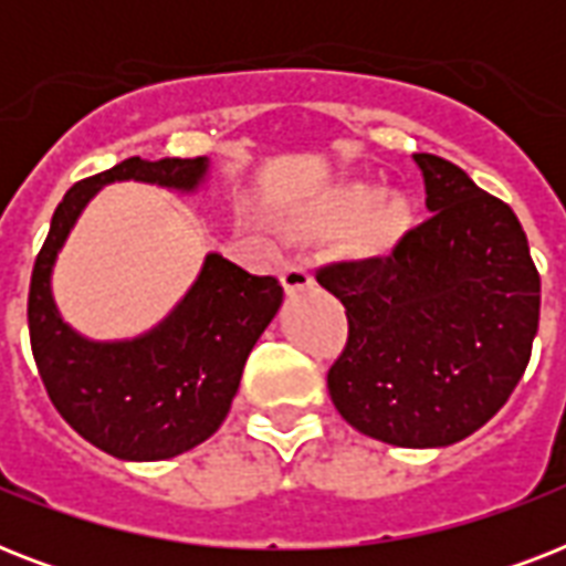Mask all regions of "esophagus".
<instances>
[{
	"label": "esophagus",
	"instance_id": "obj_1",
	"mask_svg": "<svg viewBox=\"0 0 566 566\" xmlns=\"http://www.w3.org/2000/svg\"><path fill=\"white\" fill-rule=\"evenodd\" d=\"M282 284L287 293H302L308 291V287H314V275H311L302 264H284Z\"/></svg>",
	"mask_w": 566,
	"mask_h": 566
}]
</instances>
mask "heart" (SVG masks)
Instances as JSON below:
<instances>
[{"label": "heart", "instance_id": "b5f03b06", "mask_svg": "<svg viewBox=\"0 0 566 566\" xmlns=\"http://www.w3.org/2000/svg\"><path fill=\"white\" fill-rule=\"evenodd\" d=\"M308 217L323 226H354L353 249L358 255H381L402 238L413 220V202L405 193H381L370 181H346L319 193Z\"/></svg>", "mask_w": 566, "mask_h": 566}]
</instances>
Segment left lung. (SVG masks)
I'll return each instance as SVG.
<instances>
[{
    "label": "left lung",
    "mask_w": 566,
    "mask_h": 566,
    "mask_svg": "<svg viewBox=\"0 0 566 566\" xmlns=\"http://www.w3.org/2000/svg\"><path fill=\"white\" fill-rule=\"evenodd\" d=\"M429 220L387 258L319 270L349 340L328 394L353 429L390 447L440 449L482 429L526 373L541 275L526 231L461 167L413 155Z\"/></svg>",
    "instance_id": "left-lung-1"
}]
</instances>
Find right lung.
Listing matches in <instances>:
<instances>
[{"label": "right lung", "mask_w": 566, "mask_h": 566, "mask_svg": "<svg viewBox=\"0 0 566 566\" xmlns=\"http://www.w3.org/2000/svg\"><path fill=\"white\" fill-rule=\"evenodd\" d=\"M208 179L211 158H126L66 190L34 261L29 332L49 399L84 440L123 461L176 458L220 429L252 346L282 308V284L208 252L188 293L153 328L93 340L57 308L55 261L93 196L114 181L196 196Z\"/></svg>", "instance_id": "1"}]
</instances>
